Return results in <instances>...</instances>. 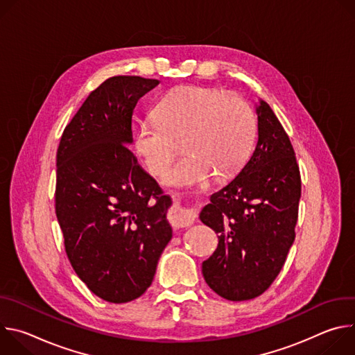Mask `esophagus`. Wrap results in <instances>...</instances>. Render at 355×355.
<instances>
[{"instance_id":"obj_1","label":"esophagus","mask_w":355,"mask_h":355,"mask_svg":"<svg viewBox=\"0 0 355 355\" xmlns=\"http://www.w3.org/2000/svg\"><path fill=\"white\" fill-rule=\"evenodd\" d=\"M196 219V212L193 209L175 207L171 215V222L175 227H187L191 226Z\"/></svg>"}]
</instances>
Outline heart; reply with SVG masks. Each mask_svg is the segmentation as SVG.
Here are the masks:
<instances>
[{
    "label": "heart",
    "instance_id": "obj_1",
    "mask_svg": "<svg viewBox=\"0 0 355 355\" xmlns=\"http://www.w3.org/2000/svg\"><path fill=\"white\" fill-rule=\"evenodd\" d=\"M157 116L146 118L135 133V150L144 167L160 175L180 153L187 156L171 167L163 182L171 187L223 180L245 162L256 136V118L243 98L218 88L181 85L157 104Z\"/></svg>",
    "mask_w": 355,
    "mask_h": 355
}]
</instances>
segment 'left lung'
Instances as JSON below:
<instances>
[{
    "mask_svg": "<svg viewBox=\"0 0 355 355\" xmlns=\"http://www.w3.org/2000/svg\"><path fill=\"white\" fill-rule=\"evenodd\" d=\"M256 112L259 139L251 157L199 214L219 239L202 274L211 289L234 302L260 296L279 274L295 240L300 199L286 132L266 101H259Z\"/></svg>",
    "mask_w": 355,
    "mask_h": 355,
    "instance_id": "1",
    "label": "left lung"
}]
</instances>
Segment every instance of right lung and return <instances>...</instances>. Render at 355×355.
<instances>
[{
    "instance_id": "add662e5",
    "label": "right lung",
    "mask_w": 355,
    "mask_h": 355,
    "mask_svg": "<svg viewBox=\"0 0 355 355\" xmlns=\"http://www.w3.org/2000/svg\"><path fill=\"white\" fill-rule=\"evenodd\" d=\"M159 80L116 76L94 89L58 148L56 216L67 257L88 289L126 303L151 285L173 237L164 195L128 148L137 101Z\"/></svg>"
}]
</instances>
